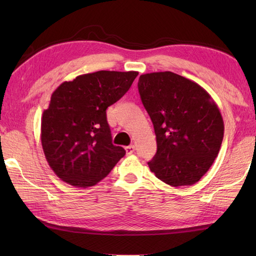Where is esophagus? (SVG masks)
Instances as JSON below:
<instances>
[{"label":"esophagus","instance_id":"34e87169","mask_svg":"<svg viewBox=\"0 0 256 256\" xmlns=\"http://www.w3.org/2000/svg\"><path fill=\"white\" fill-rule=\"evenodd\" d=\"M125 151H126L128 154H131L134 152V151H136V146H132V144L125 146Z\"/></svg>","mask_w":256,"mask_h":256}]
</instances>
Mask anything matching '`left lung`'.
<instances>
[{"mask_svg": "<svg viewBox=\"0 0 256 256\" xmlns=\"http://www.w3.org/2000/svg\"><path fill=\"white\" fill-rule=\"evenodd\" d=\"M138 88L157 138L150 170L174 188L196 184L222 146L218 105L196 82L170 71L140 76Z\"/></svg>", "mask_w": 256, "mask_h": 256, "instance_id": "1", "label": "left lung"}]
</instances>
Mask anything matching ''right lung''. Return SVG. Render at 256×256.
<instances>
[{
    "label": "right lung",
    "instance_id": "obj_1",
    "mask_svg": "<svg viewBox=\"0 0 256 256\" xmlns=\"http://www.w3.org/2000/svg\"><path fill=\"white\" fill-rule=\"evenodd\" d=\"M138 72L97 71L64 81L42 116L40 140L50 167L76 188H89L124 157L112 144L106 110L126 94Z\"/></svg>",
    "mask_w": 256,
    "mask_h": 256
}]
</instances>
